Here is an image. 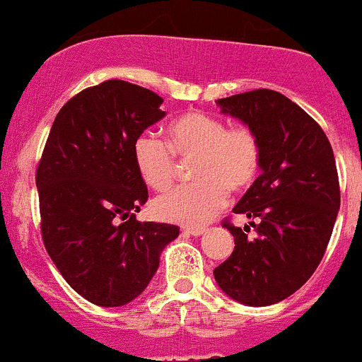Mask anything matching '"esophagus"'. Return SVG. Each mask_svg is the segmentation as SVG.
I'll use <instances>...</instances> for the list:
<instances>
[{
	"mask_svg": "<svg viewBox=\"0 0 362 362\" xmlns=\"http://www.w3.org/2000/svg\"><path fill=\"white\" fill-rule=\"evenodd\" d=\"M184 230V233H189V235H194V237H199V235H203L206 231V228L203 226H184L182 228Z\"/></svg>",
	"mask_w": 362,
	"mask_h": 362,
	"instance_id": "esophagus-1",
	"label": "esophagus"
}]
</instances>
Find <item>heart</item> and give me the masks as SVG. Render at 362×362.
I'll list each match as a JSON object with an SVG mask.
<instances>
[{
    "mask_svg": "<svg viewBox=\"0 0 362 362\" xmlns=\"http://www.w3.org/2000/svg\"><path fill=\"white\" fill-rule=\"evenodd\" d=\"M175 156L192 159L196 182L178 185L153 202L159 219L180 224L206 223L226 203L228 189L242 192L256 180L262 146L247 125L228 127L212 115L191 111L168 127V145L153 132H141L132 145L136 170L148 187L163 191L175 177Z\"/></svg>",
    "mask_w": 362,
    "mask_h": 362,
    "instance_id": "obj_1",
    "label": "heart"
}]
</instances>
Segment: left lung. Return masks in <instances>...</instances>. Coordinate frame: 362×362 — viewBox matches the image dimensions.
<instances>
[{
	"mask_svg": "<svg viewBox=\"0 0 362 362\" xmlns=\"http://www.w3.org/2000/svg\"><path fill=\"white\" fill-rule=\"evenodd\" d=\"M217 104L256 132L262 173L233 209L251 219L255 235L248 237L247 224H223L235 249L214 269V278L237 303L269 306L297 292L324 258L339 210L334 153L320 125L274 90Z\"/></svg>",
	"mask_w": 362,
	"mask_h": 362,
	"instance_id": "8db88e82",
	"label": "left lung"
}]
</instances>
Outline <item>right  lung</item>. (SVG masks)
<instances>
[{
    "label": "right lung",
    "mask_w": 362,
    "mask_h": 362,
    "mask_svg": "<svg viewBox=\"0 0 362 362\" xmlns=\"http://www.w3.org/2000/svg\"><path fill=\"white\" fill-rule=\"evenodd\" d=\"M148 88L110 79L86 88L56 115L37 168L42 240L65 281L90 303L134 300L180 228L139 223L148 189L132 145L164 118Z\"/></svg>",
    "instance_id": "add662e5"
}]
</instances>
